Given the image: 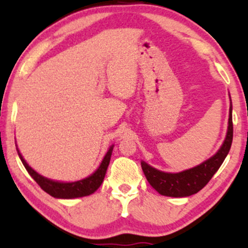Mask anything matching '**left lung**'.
I'll return each mask as SVG.
<instances>
[{
  "label": "left lung",
  "mask_w": 248,
  "mask_h": 248,
  "mask_svg": "<svg viewBox=\"0 0 248 248\" xmlns=\"http://www.w3.org/2000/svg\"><path fill=\"white\" fill-rule=\"evenodd\" d=\"M233 140V122H232V104L230 107L229 128L223 146L218 153L211 158L203 162L192 169L178 173H168L156 170L148 166L146 162H141L142 170L146 175L147 181L158 193L169 197H187L193 193L201 191L220 168L225 157L231 149Z\"/></svg>",
  "instance_id": "1"
}]
</instances>
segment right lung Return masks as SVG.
<instances>
[{"mask_svg": "<svg viewBox=\"0 0 248 248\" xmlns=\"http://www.w3.org/2000/svg\"><path fill=\"white\" fill-rule=\"evenodd\" d=\"M17 149V147H16ZM18 152V149H17ZM113 152V146L109 148L106 155H105L104 160H102L100 167L96 169L94 173L90 176V177L81 179L78 182H72V183H61V182H55L47 179L43 176L37 173L32 168L28 166L27 162L24 161V158L22 157V155L18 152V156L21 158L22 163L27 169V171L30 173V176L36 181V183L44 190L45 192L49 193L50 196L56 198H65V199H71V198H78V197H84V196H88L91 193H93L98 190V187L101 186L102 181H104L105 175H106L108 164H109L110 156H112Z\"/></svg>", "mask_w": 248, "mask_h": 248, "instance_id": "obj_1", "label": "right lung"}]
</instances>
